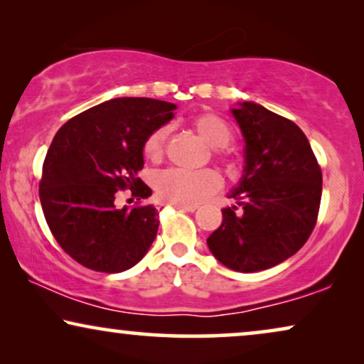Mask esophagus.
I'll return each mask as SVG.
<instances>
[{
    "mask_svg": "<svg viewBox=\"0 0 364 364\" xmlns=\"http://www.w3.org/2000/svg\"><path fill=\"white\" fill-rule=\"evenodd\" d=\"M173 207L176 208H178V210H186V212H193V210H197V207L196 205H181V203H172Z\"/></svg>",
    "mask_w": 364,
    "mask_h": 364,
    "instance_id": "obj_1",
    "label": "esophagus"
}]
</instances>
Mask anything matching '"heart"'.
I'll return each mask as SVG.
<instances>
[{"label":"heart","mask_w":364,"mask_h":364,"mask_svg":"<svg viewBox=\"0 0 364 364\" xmlns=\"http://www.w3.org/2000/svg\"><path fill=\"white\" fill-rule=\"evenodd\" d=\"M193 127L208 146L215 147V156L223 162H230L232 156L227 146L232 142L233 132L225 119L217 114H202L193 119ZM168 127L162 126L149 134L142 151L149 161H159L166 151ZM220 176L212 168L188 171V168H167L156 177V191L162 200L181 205H197L220 187Z\"/></svg>","instance_id":"obj_1"}]
</instances>
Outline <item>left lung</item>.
<instances>
[{
    "mask_svg": "<svg viewBox=\"0 0 364 364\" xmlns=\"http://www.w3.org/2000/svg\"><path fill=\"white\" fill-rule=\"evenodd\" d=\"M245 139V173L207 238L213 257L235 272H262L300 250L316 225L321 167L290 119L260 104L232 109Z\"/></svg>",
    "mask_w": 364,
    "mask_h": 364,
    "instance_id": "obj_1",
    "label": "left lung"
}]
</instances>
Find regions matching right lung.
I'll list each match as a JSON object with an SVG mask.
<instances>
[{
	"mask_svg": "<svg viewBox=\"0 0 364 364\" xmlns=\"http://www.w3.org/2000/svg\"><path fill=\"white\" fill-rule=\"evenodd\" d=\"M176 104L117 97L64 124L43 164L39 200L59 247L82 267L119 273L142 260L159 230L152 191L137 177L149 134L173 117ZM131 188L136 205L115 207Z\"/></svg>",
	"mask_w": 364,
	"mask_h": 364,
	"instance_id": "obj_1",
	"label": "right lung"
}]
</instances>
